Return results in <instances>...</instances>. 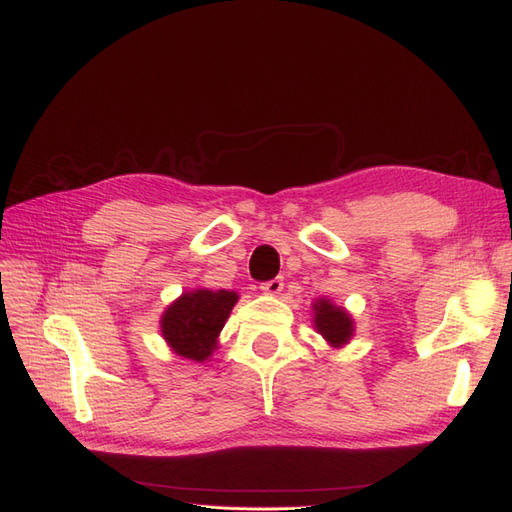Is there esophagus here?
Here are the masks:
<instances>
[{
    "label": "esophagus",
    "mask_w": 512,
    "mask_h": 512,
    "mask_svg": "<svg viewBox=\"0 0 512 512\" xmlns=\"http://www.w3.org/2000/svg\"><path fill=\"white\" fill-rule=\"evenodd\" d=\"M283 287H285L283 276H276V278H272V280H266V283H261V291L268 293V295L280 293V291H283Z\"/></svg>",
    "instance_id": "1"
}]
</instances>
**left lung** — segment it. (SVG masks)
Instances as JSON below:
<instances>
[{
    "label": "left lung",
    "instance_id": "left-lung-1",
    "mask_svg": "<svg viewBox=\"0 0 512 512\" xmlns=\"http://www.w3.org/2000/svg\"><path fill=\"white\" fill-rule=\"evenodd\" d=\"M315 327H317V332L332 346L346 344V340L353 336L351 317L346 315L342 308L334 306L327 300H319L315 304Z\"/></svg>",
    "mask_w": 512,
    "mask_h": 512
}]
</instances>
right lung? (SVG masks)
<instances>
[{"instance_id": "right-lung-1", "label": "right lung", "mask_w": 512, "mask_h": 512, "mask_svg": "<svg viewBox=\"0 0 512 512\" xmlns=\"http://www.w3.org/2000/svg\"><path fill=\"white\" fill-rule=\"evenodd\" d=\"M238 295L234 291L200 289L183 293L161 319V332L172 349L193 361H204L223 329Z\"/></svg>"}]
</instances>
